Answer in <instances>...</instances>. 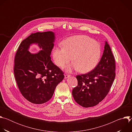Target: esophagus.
I'll return each instance as SVG.
<instances>
[{
  "label": "esophagus",
  "mask_w": 132,
  "mask_h": 132,
  "mask_svg": "<svg viewBox=\"0 0 132 132\" xmlns=\"http://www.w3.org/2000/svg\"><path fill=\"white\" fill-rule=\"evenodd\" d=\"M70 77V75H68V74H66V75H65V79H67V78H68V77Z\"/></svg>",
  "instance_id": "1"
}]
</instances>
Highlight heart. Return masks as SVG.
Masks as SVG:
<instances>
[{
    "mask_svg": "<svg viewBox=\"0 0 132 132\" xmlns=\"http://www.w3.org/2000/svg\"><path fill=\"white\" fill-rule=\"evenodd\" d=\"M63 47H55L53 56L55 64L65 67L71 60L73 62L67 68L68 71L79 69L88 72L95 68L99 61L101 50L99 44L85 35H77L66 39Z\"/></svg>",
    "mask_w": 132,
    "mask_h": 132,
    "instance_id": "b5f03b06",
    "label": "heart"
}]
</instances>
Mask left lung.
I'll return each mask as SVG.
<instances>
[{
  "label": "left lung",
  "mask_w": 132,
  "mask_h": 132,
  "mask_svg": "<svg viewBox=\"0 0 132 132\" xmlns=\"http://www.w3.org/2000/svg\"><path fill=\"white\" fill-rule=\"evenodd\" d=\"M114 56L106 41L102 57L90 72L77 75L78 85L72 91L74 100L84 108L94 106L109 93L116 77Z\"/></svg>",
  "instance_id": "1"
}]
</instances>
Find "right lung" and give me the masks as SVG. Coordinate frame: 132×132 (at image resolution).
Masks as SVG:
<instances>
[{
	"label": "right lung",
	"mask_w": 132,
	"mask_h": 132,
	"mask_svg": "<svg viewBox=\"0 0 132 132\" xmlns=\"http://www.w3.org/2000/svg\"><path fill=\"white\" fill-rule=\"evenodd\" d=\"M55 34L52 31L32 33L20 43L14 58L15 79L22 96L29 102L41 104L52 97L64 72L51 61ZM42 50L36 54L29 51L32 44Z\"/></svg>",
	"instance_id": "obj_1"
}]
</instances>
